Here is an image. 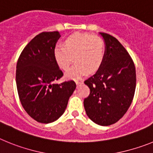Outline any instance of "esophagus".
<instances>
[{
	"instance_id": "34e87169",
	"label": "esophagus",
	"mask_w": 153,
	"mask_h": 153,
	"mask_svg": "<svg viewBox=\"0 0 153 153\" xmlns=\"http://www.w3.org/2000/svg\"><path fill=\"white\" fill-rule=\"evenodd\" d=\"M82 82H82V81H75V83H76L77 85H78L82 84Z\"/></svg>"
}]
</instances>
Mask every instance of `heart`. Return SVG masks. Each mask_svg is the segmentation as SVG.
I'll use <instances>...</instances> for the list:
<instances>
[{
    "mask_svg": "<svg viewBox=\"0 0 153 153\" xmlns=\"http://www.w3.org/2000/svg\"><path fill=\"white\" fill-rule=\"evenodd\" d=\"M75 63L66 72L68 78L78 79L90 73L95 72L102 65L105 57V42L99 35L76 32L64 41V47L54 49V58L59 67L67 70L73 62Z\"/></svg>",
    "mask_w": 153,
    "mask_h": 153,
    "instance_id": "heart-1",
    "label": "heart"
}]
</instances>
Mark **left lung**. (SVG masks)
Returning a JSON list of instances; mask_svg holds the SVG:
<instances>
[{"instance_id":"8db88e82","label":"left lung","mask_w":153,"mask_h":153,"mask_svg":"<svg viewBox=\"0 0 153 153\" xmlns=\"http://www.w3.org/2000/svg\"><path fill=\"white\" fill-rule=\"evenodd\" d=\"M105 44L104 60L99 69L85 84L90 88L84 99L86 114L98 125L117 123L126 113L136 86L135 68L132 58L113 36L100 33Z\"/></svg>"}]
</instances>
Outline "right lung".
I'll list each match as a JSON object with an SVG mask.
<instances>
[{"mask_svg":"<svg viewBox=\"0 0 153 153\" xmlns=\"http://www.w3.org/2000/svg\"><path fill=\"white\" fill-rule=\"evenodd\" d=\"M58 31L42 32L27 44L17 63L16 84L23 108L41 123L56 121L65 112L76 84L72 80L57 84L63 76L54 58Z\"/></svg>","mask_w":153,"mask_h":153,"instance_id":"add662e5","label":"right lung"}]
</instances>
